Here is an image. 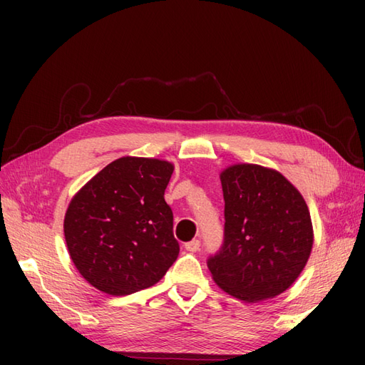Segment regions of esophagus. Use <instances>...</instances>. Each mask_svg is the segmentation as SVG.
I'll return each mask as SVG.
<instances>
[{"mask_svg": "<svg viewBox=\"0 0 365 365\" xmlns=\"http://www.w3.org/2000/svg\"><path fill=\"white\" fill-rule=\"evenodd\" d=\"M199 247H200L199 240H191V242L185 243V250H187L188 252H196V251H199Z\"/></svg>", "mask_w": 365, "mask_h": 365, "instance_id": "1", "label": "esophagus"}]
</instances>
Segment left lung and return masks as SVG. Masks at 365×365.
I'll use <instances>...</instances> for the list:
<instances>
[{"label":"left lung","instance_id":"8db88e82","mask_svg":"<svg viewBox=\"0 0 365 365\" xmlns=\"http://www.w3.org/2000/svg\"><path fill=\"white\" fill-rule=\"evenodd\" d=\"M224 243L208 259L213 281L242 301L274 298L297 281L314 245L301 192L274 169L238 163L220 174Z\"/></svg>","mask_w":365,"mask_h":365}]
</instances>
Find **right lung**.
I'll return each mask as SVG.
<instances>
[{
    "label": "right lung",
    "instance_id": "obj_1",
    "mask_svg": "<svg viewBox=\"0 0 365 365\" xmlns=\"http://www.w3.org/2000/svg\"><path fill=\"white\" fill-rule=\"evenodd\" d=\"M174 165L122 157L72 197L64 237L76 269L97 290L123 297L157 284L175 262L178 242L165 190Z\"/></svg>",
    "mask_w": 365,
    "mask_h": 365
}]
</instances>
